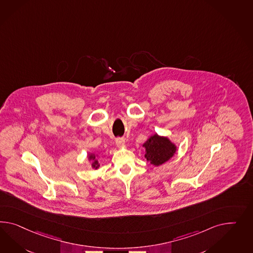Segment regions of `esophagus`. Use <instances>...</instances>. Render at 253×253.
Returning <instances> with one entry per match:
<instances>
[{"mask_svg":"<svg viewBox=\"0 0 253 253\" xmlns=\"http://www.w3.org/2000/svg\"><path fill=\"white\" fill-rule=\"evenodd\" d=\"M116 144L118 146H123V145L125 144L124 138H122V137H118V138H116Z\"/></svg>","mask_w":253,"mask_h":253,"instance_id":"esophagus-1","label":"esophagus"}]
</instances>
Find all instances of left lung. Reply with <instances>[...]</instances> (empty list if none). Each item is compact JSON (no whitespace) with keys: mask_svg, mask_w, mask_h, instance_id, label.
<instances>
[{"mask_svg":"<svg viewBox=\"0 0 253 253\" xmlns=\"http://www.w3.org/2000/svg\"><path fill=\"white\" fill-rule=\"evenodd\" d=\"M144 146L146 150V160L155 166H159L168 161L176 152V146L166 137L155 134L151 136Z\"/></svg>","mask_w":253,"mask_h":253,"instance_id":"8db88e82","label":"left lung"}]
</instances>
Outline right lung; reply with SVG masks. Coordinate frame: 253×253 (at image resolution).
<instances>
[{"mask_svg":"<svg viewBox=\"0 0 253 253\" xmlns=\"http://www.w3.org/2000/svg\"><path fill=\"white\" fill-rule=\"evenodd\" d=\"M89 158L94 160V163H93V165H92V166H93V168L97 169V168H98V162H97V161L96 160V157H95V156H91V157H89Z\"/></svg>","mask_w":253,"mask_h":253,"instance_id":"right-lung-1","label":"right lung"}]
</instances>
